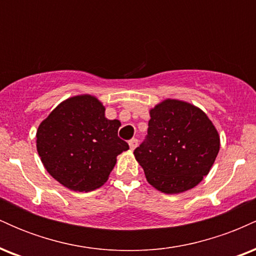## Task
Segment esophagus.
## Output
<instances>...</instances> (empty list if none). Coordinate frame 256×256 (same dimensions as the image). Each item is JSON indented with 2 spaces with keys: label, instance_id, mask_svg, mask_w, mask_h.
<instances>
[{
  "label": "esophagus",
  "instance_id": "obj_1",
  "mask_svg": "<svg viewBox=\"0 0 256 256\" xmlns=\"http://www.w3.org/2000/svg\"><path fill=\"white\" fill-rule=\"evenodd\" d=\"M128 146H130L131 150H134V148L138 146V140H136V138H132L130 142H128Z\"/></svg>",
  "mask_w": 256,
  "mask_h": 256
}]
</instances>
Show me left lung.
Masks as SVG:
<instances>
[{
	"label": "left lung",
	"instance_id": "8db88e82",
	"mask_svg": "<svg viewBox=\"0 0 256 256\" xmlns=\"http://www.w3.org/2000/svg\"><path fill=\"white\" fill-rule=\"evenodd\" d=\"M149 114L148 136L134 152L148 183L170 195L195 188L219 152L216 126L204 110L180 100H164Z\"/></svg>",
	"mask_w": 256,
	"mask_h": 256
}]
</instances>
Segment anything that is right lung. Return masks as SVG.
<instances>
[{"label":"right lung","instance_id":"obj_1","mask_svg":"<svg viewBox=\"0 0 256 256\" xmlns=\"http://www.w3.org/2000/svg\"><path fill=\"white\" fill-rule=\"evenodd\" d=\"M104 106L92 95L64 100L40 122L37 152L44 168L73 192H91L108 180L116 156L128 144L118 137L119 120L104 116Z\"/></svg>","mask_w":256,"mask_h":256}]
</instances>
